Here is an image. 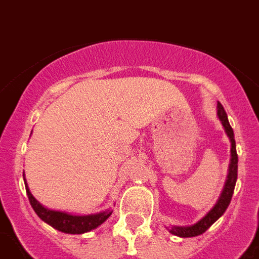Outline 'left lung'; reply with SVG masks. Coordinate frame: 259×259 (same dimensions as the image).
<instances>
[{"instance_id": "1", "label": "left lung", "mask_w": 259, "mask_h": 259, "mask_svg": "<svg viewBox=\"0 0 259 259\" xmlns=\"http://www.w3.org/2000/svg\"><path fill=\"white\" fill-rule=\"evenodd\" d=\"M217 116L221 121L224 126V130L227 136L229 137L230 141V163L229 168H228V177L224 184V188L220 193V197L216 201L212 209L208 212L203 219H200L197 223L188 225V227H179V225H174L172 228L168 229L171 234L178 237H196L203 234L208 228L213 223H216L219 219L224 214V212L227 210L228 205L230 204V200L233 196L234 187H236L237 182V170H238V156H237L236 151V141H234V133L232 126H230L229 121H228L227 112L224 110V106L220 103H217Z\"/></svg>"}]
</instances>
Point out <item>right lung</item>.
Returning <instances> with one entry per match:
<instances>
[{
  "label": "right lung",
  "mask_w": 259,
  "mask_h": 259,
  "mask_svg": "<svg viewBox=\"0 0 259 259\" xmlns=\"http://www.w3.org/2000/svg\"><path fill=\"white\" fill-rule=\"evenodd\" d=\"M23 180H25L26 192H27V196H29L30 204H31L32 209L35 210V213L38 214L39 219L45 221L46 224L51 225L54 229L63 232V233L82 234L87 233V232H91V230L96 229L101 224L105 223L113 212L112 209H105L99 212V213L79 216V214H71L67 213V212H62V210L49 209L32 196L29 186L26 183L25 174H23Z\"/></svg>",
  "instance_id": "1"
}]
</instances>
